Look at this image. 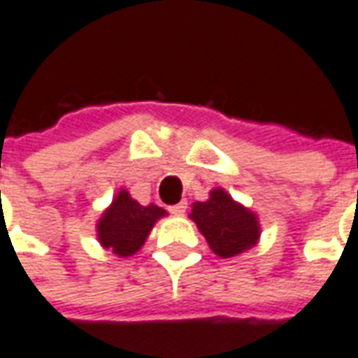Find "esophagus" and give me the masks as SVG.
<instances>
[{
    "label": "esophagus",
    "mask_w": 358,
    "mask_h": 358,
    "mask_svg": "<svg viewBox=\"0 0 358 358\" xmlns=\"http://www.w3.org/2000/svg\"><path fill=\"white\" fill-rule=\"evenodd\" d=\"M186 207H187V203L186 201H180V203H176V205H171V207H169V211H171L172 215H184L186 213Z\"/></svg>",
    "instance_id": "34e87169"
}]
</instances>
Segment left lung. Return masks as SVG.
<instances>
[{"mask_svg":"<svg viewBox=\"0 0 358 358\" xmlns=\"http://www.w3.org/2000/svg\"><path fill=\"white\" fill-rule=\"evenodd\" d=\"M189 219L219 257H234L256 246L262 232L256 213L234 201L222 187L211 189L207 201L192 205Z\"/></svg>","mask_w":358,"mask_h":358,"instance_id":"1","label":"left lung"}]
</instances>
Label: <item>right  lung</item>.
<instances>
[{
	"mask_svg": "<svg viewBox=\"0 0 358 358\" xmlns=\"http://www.w3.org/2000/svg\"><path fill=\"white\" fill-rule=\"evenodd\" d=\"M161 217H166L162 207L155 203L141 205L127 189H120L96 222V236L102 248H110L120 257H129L141 250Z\"/></svg>",
	"mask_w": 358,
	"mask_h": 358,
	"instance_id": "1",
	"label": "right lung"
}]
</instances>
